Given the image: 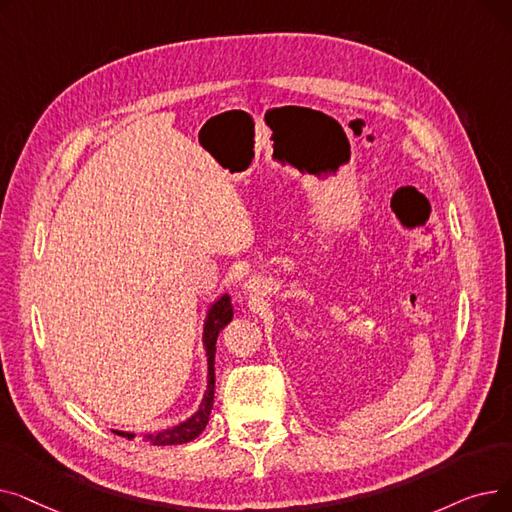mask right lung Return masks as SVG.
I'll return each mask as SVG.
<instances>
[{
	"instance_id": "right-lung-1",
	"label": "right lung",
	"mask_w": 512,
	"mask_h": 512,
	"mask_svg": "<svg viewBox=\"0 0 512 512\" xmlns=\"http://www.w3.org/2000/svg\"><path fill=\"white\" fill-rule=\"evenodd\" d=\"M234 315V307L228 294H224L222 299L215 301L209 309L207 321H205V332H203V344H205V351H207V390L205 396L199 405V411L191 417L186 419L184 423H178L176 427L164 429V432H157V434H147L143 440L153 444V446H172V444H186L195 440L209 421V413L213 407V388H215V369H213V361H215V342H218V334L224 330V326H228L232 321ZM122 438L132 440L134 434L128 432H116Z\"/></svg>"
}]
</instances>
